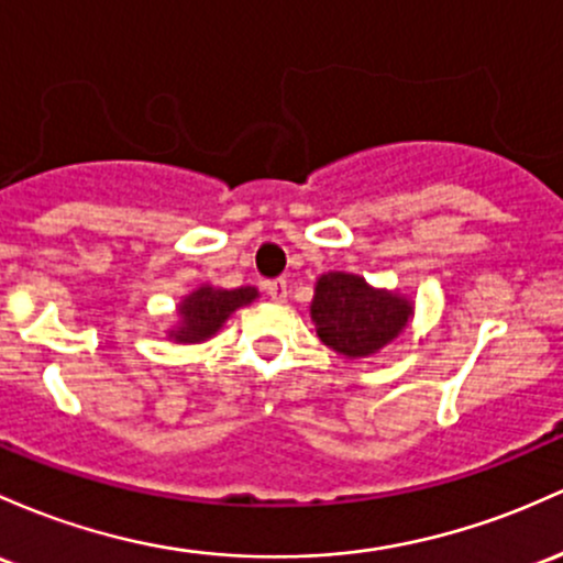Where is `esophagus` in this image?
I'll return each mask as SVG.
<instances>
[{"mask_svg":"<svg viewBox=\"0 0 563 563\" xmlns=\"http://www.w3.org/2000/svg\"><path fill=\"white\" fill-rule=\"evenodd\" d=\"M267 294L272 296V301H277V305H283V301L288 299V283L283 280V277H277V280L267 283Z\"/></svg>","mask_w":563,"mask_h":563,"instance_id":"1","label":"esophagus"}]
</instances>
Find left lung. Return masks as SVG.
Segmentation results:
<instances>
[{
    "mask_svg": "<svg viewBox=\"0 0 563 563\" xmlns=\"http://www.w3.org/2000/svg\"><path fill=\"white\" fill-rule=\"evenodd\" d=\"M310 318L325 347L350 361H363L406 331L413 318V301L372 286L355 272L331 269L314 280Z\"/></svg>",
    "mask_w": 563,
    "mask_h": 563,
    "instance_id": "obj_1",
    "label": "left lung"
}]
</instances>
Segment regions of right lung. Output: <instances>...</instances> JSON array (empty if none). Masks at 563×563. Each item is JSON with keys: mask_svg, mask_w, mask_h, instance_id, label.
Segmentation results:
<instances>
[{"mask_svg": "<svg viewBox=\"0 0 563 563\" xmlns=\"http://www.w3.org/2000/svg\"><path fill=\"white\" fill-rule=\"evenodd\" d=\"M258 299V288H219L211 283H202L195 291L184 294L176 305V323L165 331L173 344H200L213 339L224 329L240 307H249Z\"/></svg>", "mask_w": 563, "mask_h": 563, "instance_id": "obj_1", "label": "right lung"}]
</instances>
